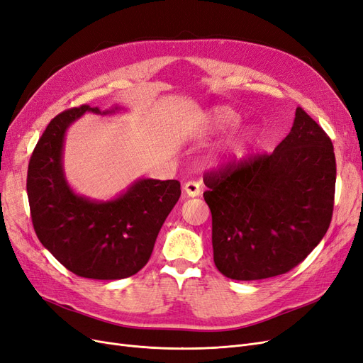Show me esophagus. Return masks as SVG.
<instances>
[{
	"label": "esophagus",
	"instance_id": "34e87169",
	"mask_svg": "<svg viewBox=\"0 0 363 363\" xmlns=\"http://www.w3.org/2000/svg\"><path fill=\"white\" fill-rule=\"evenodd\" d=\"M184 192L189 196H198L201 194V183L199 182H186L184 183Z\"/></svg>",
	"mask_w": 363,
	"mask_h": 363
}]
</instances>
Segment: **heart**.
Segmentation results:
<instances>
[{"label": "heart", "mask_w": 363, "mask_h": 363, "mask_svg": "<svg viewBox=\"0 0 363 363\" xmlns=\"http://www.w3.org/2000/svg\"><path fill=\"white\" fill-rule=\"evenodd\" d=\"M239 123V116L227 106L215 108L208 116V128L211 130H227Z\"/></svg>", "instance_id": "1"}]
</instances>
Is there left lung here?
Listing matches in <instances>:
<instances>
[{
    "instance_id": "8db88e82",
    "label": "left lung",
    "mask_w": 363,
    "mask_h": 363,
    "mask_svg": "<svg viewBox=\"0 0 363 363\" xmlns=\"http://www.w3.org/2000/svg\"><path fill=\"white\" fill-rule=\"evenodd\" d=\"M335 182L332 141L301 106L272 153L206 172L218 270L235 281H257L301 264L329 230Z\"/></svg>"
}]
</instances>
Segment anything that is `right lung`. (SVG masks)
<instances>
[{
  "label": "right lung",
  "instance_id": "1",
  "mask_svg": "<svg viewBox=\"0 0 363 363\" xmlns=\"http://www.w3.org/2000/svg\"><path fill=\"white\" fill-rule=\"evenodd\" d=\"M81 105L51 120L28 164L27 192L40 243L72 273L89 279H123L138 273L152 257L156 237L182 195L180 182L140 179L118 198L91 201L77 195L62 172V143Z\"/></svg>",
  "mask_w": 363,
  "mask_h": 363
}]
</instances>
